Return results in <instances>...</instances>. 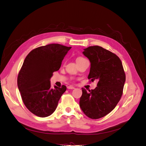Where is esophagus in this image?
<instances>
[{"mask_svg": "<svg viewBox=\"0 0 146 146\" xmlns=\"http://www.w3.org/2000/svg\"><path fill=\"white\" fill-rule=\"evenodd\" d=\"M68 89L74 90V89H75V87H74V86H69L68 87Z\"/></svg>", "mask_w": 146, "mask_h": 146, "instance_id": "obj_1", "label": "esophagus"}]
</instances>
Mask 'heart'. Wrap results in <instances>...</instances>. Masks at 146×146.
I'll return each instance as SVG.
<instances>
[{
	"label": "heart",
	"mask_w": 146,
	"mask_h": 146,
	"mask_svg": "<svg viewBox=\"0 0 146 146\" xmlns=\"http://www.w3.org/2000/svg\"><path fill=\"white\" fill-rule=\"evenodd\" d=\"M82 59H83V58H82V57H80V58H78L77 59V60H82Z\"/></svg>",
	"instance_id": "1"
}]
</instances>
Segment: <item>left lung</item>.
Returning a JSON list of instances; mask_svg holds the SVG:
<instances>
[{
	"label": "left lung",
	"instance_id": "8db88e82",
	"mask_svg": "<svg viewBox=\"0 0 146 146\" xmlns=\"http://www.w3.org/2000/svg\"><path fill=\"white\" fill-rule=\"evenodd\" d=\"M83 54L91 63L88 79L98 80L94 90L82 89L80 107L91 119H99L115 108L120 100L125 82V74L119 57L103 47L94 46L83 49Z\"/></svg>",
	"mask_w": 146,
	"mask_h": 146
}]
</instances>
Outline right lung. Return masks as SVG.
<instances>
[{
  "mask_svg": "<svg viewBox=\"0 0 146 146\" xmlns=\"http://www.w3.org/2000/svg\"><path fill=\"white\" fill-rule=\"evenodd\" d=\"M70 48L51 44L35 48L25 58L17 77V87L25 107L36 116L51 115L66 91L64 85L52 88L50 80Z\"/></svg>",
  "mask_w": 146,
  "mask_h": 146,
  "instance_id": "add662e5",
  "label": "right lung"
}]
</instances>
